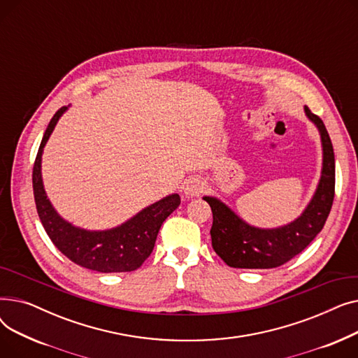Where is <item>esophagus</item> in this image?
<instances>
[{
	"label": "esophagus",
	"mask_w": 358,
	"mask_h": 358,
	"mask_svg": "<svg viewBox=\"0 0 358 358\" xmlns=\"http://www.w3.org/2000/svg\"><path fill=\"white\" fill-rule=\"evenodd\" d=\"M206 189V182L200 178H189L185 180L184 182V194L189 196V197H194V196H199L204 192Z\"/></svg>",
	"instance_id": "1"
}]
</instances>
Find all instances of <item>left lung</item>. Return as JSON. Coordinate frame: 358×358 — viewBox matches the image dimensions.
<instances>
[{
    "instance_id": "left-lung-1",
    "label": "left lung",
    "mask_w": 358,
    "mask_h": 358,
    "mask_svg": "<svg viewBox=\"0 0 358 358\" xmlns=\"http://www.w3.org/2000/svg\"><path fill=\"white\" fill-rule=\"evenodd\" d=\"M305 113L319 130L322 142V173L308 208L297 219L273 229H261L242 220L216 197L204 196L210 204V229L215 252L234 268H275L302 252L322 231L335 194V158L324 122L305 106Z\"/></svg>"
}]
</instances>
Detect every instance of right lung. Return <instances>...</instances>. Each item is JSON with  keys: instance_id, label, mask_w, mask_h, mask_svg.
<instances>
[{"instance_id": "obj_1", "label": "right lung", "mask_w": 358, "mask_h": 358, "mask_svg": "<svg viewBox=\"0 0 358 358\" xmlns=\"http://www.w3.org/2000/svg\"><path fill=\"white\" fill-rule=\"evenodd\" d=\"M66 110L68 107L59 108L49 122L33 166V193L41 222L55 247L75 264L99 273L135 271L152 252L161 224L180 206V196L169 194L120 227L107 231L81 229L62 219L43 189L42 154L56 123Z\"/></svg>"}]
</instances>
